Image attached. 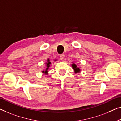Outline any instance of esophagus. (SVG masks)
<instances>
[{
    "mask_svg": "<svg viewBox=\"0 0 121 121\" xmlns=\"http://www.w3.org/2000/svg\"><path fill=\"white\" fill-rule=\"evenodd\" d=\"M64 57H65V55L64 54H61L60 55V58L61 60H63L64 59Z\"/></svg>",
    "mask_w": 121,
    "mask_h": 121,
    "instance_id": "1",
    "label": "esophagus"
}]
</instances>
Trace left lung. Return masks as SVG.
Here are the masks:
<instances>
[{"mask_svg":"<svg viewBox=\"0 0 121 121\" xmlns=\"http://www.w3.org/2000/svg\"><path fill=\"white\" fill-rule=\"evenodd\" d=\"M71 66H72V69H73L74 70V72L75 73H80V72H81V69H79V67H77V65L74 64V63L73 62H72V65H71Z\"/></svg>","mask_w":121,"mask_h":121,"instance_id":"obj_1","label":"left lung"}]
</instances>
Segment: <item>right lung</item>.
I'll use <instances>...</instances> for the list:
<instances>
[{
	"mask_svg": "<svg viewBox=\"0 0 121 121\" xmlns=\"http://www.w3.org/2000/svg\"><path fill=\"white\" fill-rule=\"evenodd\" d=\"M45 64L46 65V69H44L42 71V73L44 74H46V75H48V71L49 69V67L50 66V64H51V62L50 61V59H48L47 60V61H46Z\"/></svg>",
	"mask_w": 121,
	"mask_h": 121,
	"instance_id": "1",
	"label": "right lung"
}]
</instances>
